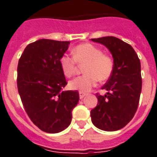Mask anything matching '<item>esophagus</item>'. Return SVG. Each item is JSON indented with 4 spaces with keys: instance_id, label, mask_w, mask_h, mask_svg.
Returning <instances> with one entry per match:
<instances>
[{
    "instance_id": "1",
    "label": "esophagus",
    "mask_w": 157,
    "mask_h": 157,
    "mask_svg": "<svg viewBox=\"0 0 157 157\" xmlns=\"http://www.w3.org/2000/svg\"><path fill=\"white\" fill-rule=\"evenodd\" d=\"M86 95H87V94H86V93H84V92H79V98L80 99L84 98Z\"/></svg>"
}]
</instances>
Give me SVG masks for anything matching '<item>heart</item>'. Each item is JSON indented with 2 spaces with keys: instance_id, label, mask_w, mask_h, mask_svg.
Instances as JSON below:
<instances>
[{
  "instance_id": "1",
  "label": "heart",
  "mask_w": 157,
  "mask_h": 157,
  "mask_svg": "<svg viewBox=\"0 0 157 157\" xmlns=\"http://www.w3.org/2000/svg\"><path fill=\"white\" fill-rule=\"evenodd\" d=\"M60 67L66 77L73 76L78 64H85L83 76L77 77L69 81L72 90L88 92L100 81L108 79L113 71V61L111 56L103 54L101 49L90 43L77 45L73 50V58L63 56L60 59Z\"/></svg>"
}]
</instances>
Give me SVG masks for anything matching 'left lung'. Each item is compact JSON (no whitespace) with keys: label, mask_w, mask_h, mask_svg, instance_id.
Listing matches in <instances>:
<instances>
[{"label":"left lung","mask_w":157,"mask_h":157,"mask_svg":"<svg viewBox=\"0 0 157 157\" xmlns=\"http://www.w3.org/2000/svg\"><path fill=\"white\" fill-rule=\"evenodd\" d=\"M91 40L105 45L114 63L112 75L101 88L106 94H96L98 104L91 110V121L100 129L117 131L126 126L137 111L142 89L140 61L133 47L118 38Z\"/></svg>","instance_id":"obj_1"}]
</instances>
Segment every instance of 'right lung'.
<instances>
[{
    "label": "right lung",
    "instance_id": "1",
    "mask_svg": "<svg viewBox=\"0 0 157 157\" xmlns=\"http://www.w3.org/2000/svg\"><path fill=\"white\" fill-rule=\"evenodd\" d=\"M69 44L39 40L27 45L18 61L17 84L23 107L45 133H59L69 126L79 100L78 90H63L67 81L59 62Z\"/></svg>",
    "mask_w": 157,
    "mask_h": 157
}]
</instances>
